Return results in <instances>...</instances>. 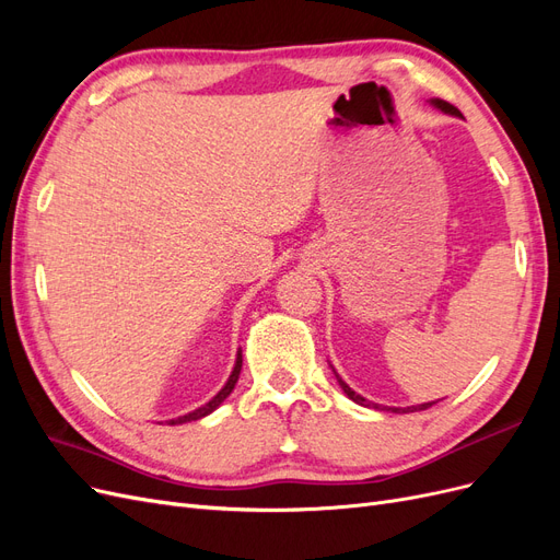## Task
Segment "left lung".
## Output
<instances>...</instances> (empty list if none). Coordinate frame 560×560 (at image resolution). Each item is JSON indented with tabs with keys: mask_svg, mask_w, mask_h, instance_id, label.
<instances>
[{
	"mask_svg": "<svg viewBox=\"0 0 560 560\" xmlns=\"http://www.w3.org/2000/svg\"><path fill=\"white\" fill-rule=\"evenodd\" d=\"M430 103L436 107V109H442L444 114H451V116H460V112H457L453 105H448V103H444V100H430ZM338 378V376H336ZM338 385L343 387V393L354 401V404H360V406H371V409H381V411H393V413H413V411H422V409H430V406L434 404V401H430V404H418V406H409V409H397V406H378V404H374V401H366L362 395H358L354 393L352 387H348L341 378H338Z\"/></svg>",
	"mask_w": 560,
	"mask_h": 560,
	"instance_id": "1",
	"label": "left lung"
}]
</instances>
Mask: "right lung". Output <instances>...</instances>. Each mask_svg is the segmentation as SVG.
<instances>
[{
    "mask_svg": "<svg viewBox=\"0 0 560 560\" xmlns=\"http://www.w3.org/2000/svg\"><path fill=\"white\" fill-rule=\"evenodd\" d=\"M241 369H243V350H238V358H235V366H233V371H231V376H229V381H226V385L219 389V393L208 401V404H202V406H198L196 411H191V413H184V416H179V418H173V420H167V425H182V422H191V420H200V418H206V416H210L219 404H222L231 393H233V387H235V383H238V376H241Z\"/></svg>",
    "mask_w": 560,
    "mask_h": 560,
    "instance_id": "1",
    "label": "right lung"
}]
</instances>
